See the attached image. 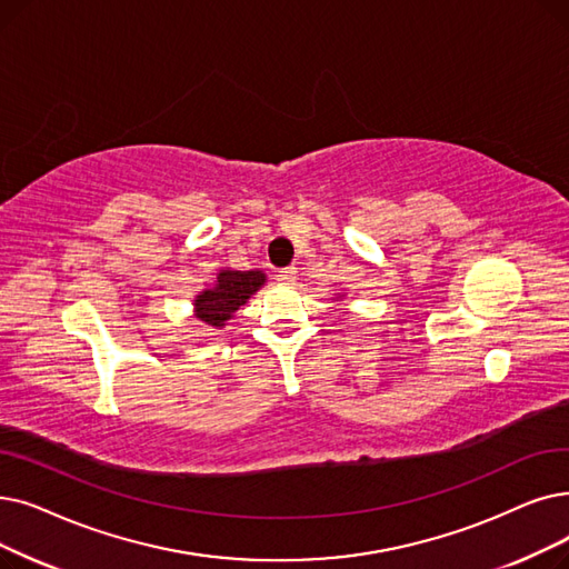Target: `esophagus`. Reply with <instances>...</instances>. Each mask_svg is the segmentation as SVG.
<instances>
[{"instance_id": "esophagus-1", "label": "esophagus", "mask_w": 569, "mask_h": 569, "mask_svg": "<svg viewBox=\"0 0 569 569\" xmlns=\"http://www.w3.org/2000/svg\"><path fill=\"white\" fill-rule=\"evenodd\" d=\"M295 274H298V269H295V267H286V269H281L279 274H277V281L283 283V286H290V283L295 281Z\"/></svg>"}]
</instances>
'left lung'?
Segmentation results:
<instances>
[{
  "label": "left lung",
  "instance_id": "1",
  "mask_svg": "<svg viewBox=\"0 0 569 569\" xmlns=\"http://www.w3.org/2000/svg\"><path fill=\"white\" fill-rule=\"evenodd\" d=\"M341 298H343V295H339V292H337V300H341Z\"/></svg>",
  "mask_w": 569,
  "mask_h": 569
}]
</instances>
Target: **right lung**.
I'll return each instance as SVG.
<instances>
[{"label": "right lung", "mask_w": 569, "mask_h": 569, "mask_svg": "<svg viewBox=\"0 0 569 569\" xmlns=\"http://www.w3.org/2000/svg\"><path fill=\"white\" fill-rule=\"evenodd\" d=\"M267 283V274L260 269H218L213 286L194 295L192 300V318L200 320L204 328L223 330L228 320L251 300L262 286Z\"/></svg>", "instance_id": "obj_1"}]
</instances>
